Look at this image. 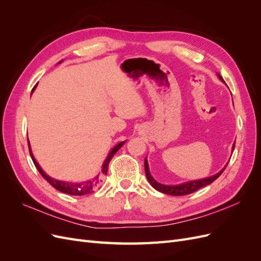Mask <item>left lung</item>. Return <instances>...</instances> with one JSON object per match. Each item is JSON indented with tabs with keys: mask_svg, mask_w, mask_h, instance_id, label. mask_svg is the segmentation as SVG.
Wrapping results in <instances>:
<instances>
[{
	"mask_svg": "<svg viewBox=\"0 0 261 261\" xmlns=\"http://www.w3.org/2000/svg\"><path fill=\"white\" fill-rule=\"evenodd\" d=\"M219 78L221 81L222 80V77L219 75ZM234 149V146H233ZM226 168V167H225ZM225 168L220 171L218 174L207 177V178H203V179H198V180H193V181H188V183H184V184H180V185H176V186H168V185H162L159 184L158 181H155L153 179V177L150 175L149 173V168H148V162L147 160H145V172H146V176L149 180V183L151 184V186L156 189V191H159L163 194H168V195H173V196H183V195H188V194H192L195 193L196 191H198L199 188L207 186L209 184H211L212 181H215L221 174H222L223 171L225 170Z\"/></svg>",
	"mask_w": 261,
	"mask_h": 261,
	"instance_id": "left-lung-1",
	"label": "left lung"
}]
</instances>
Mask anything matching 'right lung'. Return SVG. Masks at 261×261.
<instances>
[{
    "instance_id": "right-lung-1",
    "label": "right lung",
    "mask_w": 261,
    "mask_h": 261,
    "mask_svg": "<svg viewBox=\"0 0 261 261\" xmlns=\"http://www.w3.org/2000/svg\"><path fill=\"white\" fill-rule=\"evenodd\" d=\"M35 88H36V86L33 88V91L35 90ZM123 144H124V141H122V143H120L116 147H114L111 150V152H110V154L107 158V160L105 161L103 168H102V174L101 175H98L97 177L92 178L91 180L84 181V183H76V184H74V183H66V181H60V180H57V179H54V178L46 175L45 173L42 171V169L39 167V164L37 163V161L35 160L33 153H31L30 147H29V152H30L31 159H33L37 170L43 176L44 179H46V180L49 181L50 185H52L54 188H57L58 191L64 193V194L75 195V196H83V195H87V194H91V193H93L94 191H96V189L100 188L101 183H102V177H103L105 175H107V173H108V168H109L110 161H111L113 155L117 152V150L123 146ZM28 146H29V141H28Z\"/></svg>"
}]
</instances>
